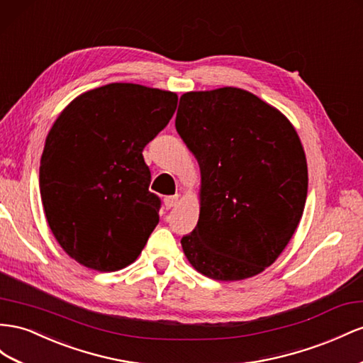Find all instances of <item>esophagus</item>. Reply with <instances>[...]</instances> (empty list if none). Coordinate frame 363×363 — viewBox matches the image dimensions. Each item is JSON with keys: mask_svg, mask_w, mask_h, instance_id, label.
Here are the masks:
<instances>
[{"mask_svg": "<svg viewBox=\"0 0 363 363\" xmlns=\"http://www.w3.org/2000/svg\"><path fill=\"white\" fill-rule=\"evenodd\" d=\"M177 203H179V195H171V197H166V199H164L166 209L174 208V206L177 204Z\"/></svg>", "mask_w": 363, "mask_h": 363, "instance_id": "1", "label": "esophagus"}]
</instances>
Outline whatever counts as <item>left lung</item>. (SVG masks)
<instances>
[{"label":"left lung","instance_id":"obj_1","mask_svg":"<svg viewBox=\"0 0 363 363\" xmlns=\"http://www.w3.org/2000/svg\"><path fill=\"white\" fill-rule=\"evenodd\" d=\"M175 128L201 171L200 217L182 238L192 267L240 281L272 266L301 221L307 160L290 121L235 86L180 97Z\"/></svg>","mask_w":363,"mask_h":363}]
</instances>
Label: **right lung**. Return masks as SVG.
<instances>
[{
	"instance_id": "right-lung-1",
	"label": "right lung",
	"mask_w": 363,
	"mask_h": 363,
	"mask_svg": "<svg viewBox=\"0 0 363 363\" xmlns=\"http://www.w3.org/2000/svg\"><path fill=\"white\" fill-rule=\"evenodd\" d=\"M175 93L108 84L67 105L45 139L39 189L56 241L82 266L121 270L159 224L143 148L169 123Z\"/></svg>"
}]
</instances>
